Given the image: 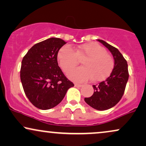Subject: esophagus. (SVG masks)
<instances>
[{"label":"esophagus","instance_id":"34e87169","mask_svg":"<svg viewBox=\"0 0 146 146\" xmlns=\"http://www.w3.org/2000/svg\"><path fill=\"white\" fill-rule=\"evenodd\" d=\"M74 86H75V87H76V88H81L82 86V84H75Z\"/></svg>","mask_w":146,"mask_h":146}]
</instances>
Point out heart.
<instances>
[{
    "label": "heart",
    "instance_id": "obj_1",
    "mask_svg": "<svg viewBox=\"0 0 146 146\" xmlns=\"http://www.w3.org/2000/svg\"><path fill=\"white\" fill-rule=\"evenodd\" d=\"M57 59L65 73H69L82 60V67L68 74V78L75 82H82L91 80L94 82L105 80L110 76L114 67V60L106 50L95 42L84 43L74 50L64 45L58 52Z\"/></svg>",
    "mask_w": 146,
    "mask_h": 146
}]
</instances>
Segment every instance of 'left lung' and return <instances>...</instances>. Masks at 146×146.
Instances as JSON below:
<instances>
[{
	"label": "left lung",
	"mask_w": 146,
	"mask_h": 146,
	"mask_svg": "<svg viewBox=\"0 0 146 146\" xmlns=\"http://www.w3.org/2000/svg\"><path fill=\"white\" fill-rule=\"evenodd\" d=\"M110 51L114 59V67L110 76L98 85H93L94 93L85 98L88 105L95 110L103 111L113 108L123 96L129 80L127 62L117 48L103 40L98 39Z\"/></svg>",
	"instance_id": "8db88e82"
}]
</instances>
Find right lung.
<instances>
[{
  "label": "right lung",
  "mask_w": 146,
  "mask_h": 146,
  "mask_svg": "<svg viewBox=\"0 0 146 146\" xmlns=\"http://www.w3.org/2000/svg\"><path fill=\"white\" fill-rule=\"evenodd\" d=\"M64 44L61 38H47L33 45L22 59L20 79L24 91L31 103L40 110L58 105L68 89L74 86L58 64V52Z\"/></svg>",
  "instance_id": "add662e5"
}]
</instances>
